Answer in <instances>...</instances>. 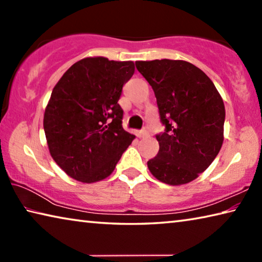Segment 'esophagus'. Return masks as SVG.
<instances>
[{"label":"esophagus","instance_id":"obj_1","mask_svg":"<svg viewBox=\"0 0 262 262\" xmlns=\"http://www.w3.org/2000/svg\"><path fill=\"white\" fill-rule=\"evenodd\" d=\"M148 135H149V132L145 130V129H142V130H140L139 133H137V136H139V137H145V136H148Z\"/></svg>","mask_w":262,"mask_h":262}]
</instances>
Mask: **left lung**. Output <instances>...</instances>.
I'll list each match as a JSON object with an SVG mask.
<instances>
[{"label": "left lung", "mask_w": 262, "mask_h": 262, "mask_svg": "<svg viewBox=\"0 0 262 262\" xmlns=\"http://www.w3.org/2000/svg\"><path fill=\"white\" fill-rule=\"evenodd\" d=\"M151 85L165 130L156 135L159 151L148 161L155 178L184 185L198 178L223 143L225 108L214 83L201 69L181 60L136 61Z\"/></svg>", "instance_id": "obj_1"}]
</instances>
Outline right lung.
Instances as JSON below:
<instances>
[{
  "mask_svg": "<svg viewBox=\"0 0 262 262\" xmlns=\"http://www.w3.org/2000/svg\"><path fill=\"white\" fill-rule=\"evenodd\" d=\"M133 61L85 57L74 63L52 91L43 115L48 149L69 177L91 184L112 173L135 136L122 128V86Z\"/></svg>",
  "mask_w": 262,
  "mask_h": 262,
  "instance_id": "add662e5",
  "label": "right lung"
}]
</instances>
